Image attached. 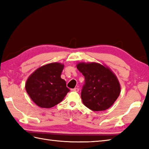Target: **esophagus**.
I'll return each instance as SVG.
<instances>
[{"instance_id": "1", "label": "esophagus", "mask_w": 149, "mask_h": 149, "mask_svg": "<svg viewBox=\"0 0 149 149\" xmlns=\"http://www.w3.org/2000/svg\"><path fill=\"white\" fill-rule=\"evenodd\" d=\"M72 91H75V92H78V91H79V89L78 88H74V89H72Z\"/></svg>"}]
</instances>
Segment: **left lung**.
Instances as JSON below:
<instances>
[{"instance_id":"left-lung-1","label":"left lung","mask_w":149,"mask_h":149,"mask_svg":"<svg viewBox=\"0 0 149 149\" xmlns=\"http://www.w3.org/2000/svg\"><path fill=\"white\" fill-rule=\"evenodd\" d=\"M77 68L84 78L81 90L83 104L94 111L107 109L120 93V85L113 72L97 63H79Z\"/></svg>"}]
</instances>
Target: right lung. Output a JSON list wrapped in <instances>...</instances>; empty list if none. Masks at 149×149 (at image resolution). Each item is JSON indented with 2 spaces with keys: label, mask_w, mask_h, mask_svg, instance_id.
I'll return each instance as SVG.
<instances>
[{
  "label": "right lung",
  "mask_w": 149,
  "mask_h": 149,
  "mask_svg": "<svg viewBox=\"0 0 149 149\" xmlns=\"http://www.w3.org/2000/svg\"><path fill=\"white\" fill-rule=\"evenodd\" d=\"M63 64L52 63L36 70L26 84L31 99L42 108H50L61 102L70 91L66 81L61 78Z\"/></svg>",
  "instance_id": "1"
}]
</instances>
